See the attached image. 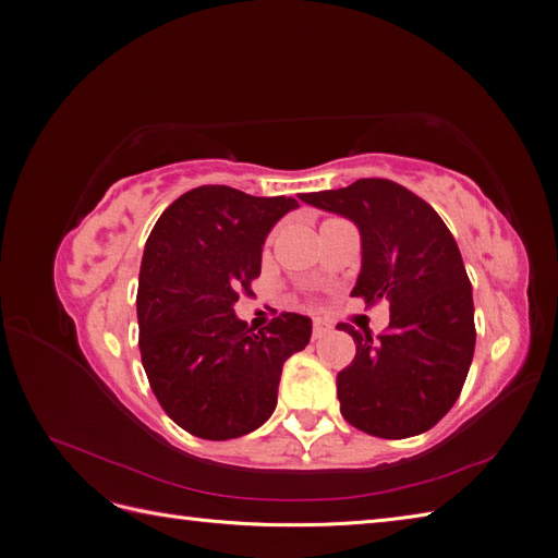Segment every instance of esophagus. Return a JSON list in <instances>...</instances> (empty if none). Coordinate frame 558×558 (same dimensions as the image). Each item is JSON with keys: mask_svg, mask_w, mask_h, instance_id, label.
I'll list each match as a JSON object with an SVG mask.
<instances>
[{"mask_svg": "<svg viewBox=\"0 0 558 558\" xmlns=\"http://www.w3.org/2000/svg\"><path fill=\"white\" fill-rule=\"evenodd\" d=\"M328 332H330L328 320L326 318H314V324H312V337H314V340H318V337H324Z\"/></svg>", "mask_w": 558, "mask_h": 558, "instance_id": "esophagus-1", "label": "esophagus"}]
</instances>
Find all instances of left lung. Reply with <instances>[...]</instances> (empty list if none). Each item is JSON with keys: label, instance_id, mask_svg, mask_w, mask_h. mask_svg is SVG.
<instances>
[{"label": "left lung", "instance_id": "1", "mask_svg": "<svg viewBox=\"0 0 558 558\" xmlns=\"http://www.w3.org/2000/svg\"><path fill=\"white\" fill-rule=\"evenodd\" d=\"M302 202L342 214L361 230L363 267L351 295L388 302L391 324L337 328L356 356L337 375L342 416L384 440L426 433L459 400L475 353V305L459 244L428 202L388 179L302 193Z\"/></svg>", "mask_w": 558, "mask_h": 558}]
</instances>
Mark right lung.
Returning <instances> with one entry per match:
<instances>
[{
	"instance_id": "right-lung-1",
	"label": "right lung",
	"mask_w": 558,
	"mask_h": 558,
	"mask_svg": "<svg viewBox=\"0 0 558 558\" xmlns=\"http://www.w3.org/2000/svg\"><path fill=\"white\" fill-rule=\"evenodd\" d=\"M295 207L293 197L199 185L148 234L137 291L142 365L167 416L202 440L263 426L286 359L310 342L307 316L281 312L253 332L232 310L260 277L267 232Z\"/></svg>"
}]
</instances>
